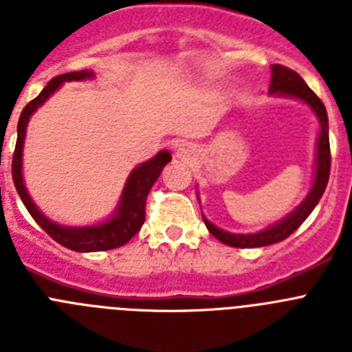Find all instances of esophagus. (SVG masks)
Returning <instances> with one entry per match:
<instances>
[{"instance_id": "esophagus-1", "label": "esophagus", "mask_w": 352, "mask_h": 352, "mask_svg": "<svg viewBox=\"0 0 352 352\" xmlns=\"http://www.w3.org/2000/svg\"><path fill=\"white\" fill-rule=\"evenodd\" d=\"M176 155H178L182 160H190V158L195 155V148L190 144V142H183V144L178 148V151H176Z\"/></svg>"}]
</instances>
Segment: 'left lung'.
<instances>
[{
    "instance_id": "obj_1",
    "label": "left lung",
    "mask_w": 352,
    "mask_h": 352,
    "mask_svg": "<svg viewBox=\"0 0 352 352\" xmlns=\"http://www.w3.org/2000/svg\"><path fill=\"white\" fill-rule=\"evenodd\" d=\"M272 86L270 91L272 93H282L287 96H296L300 100L307 102L310 107L316 111L317 118H319V141H317V169H316V182H314L312 190H310L309 197L305 199L301 206L296 211H292L287 219L278 222L276 226L270 227L266 231L256 232V234H231L226 232L219 227H214L213 223L208 222L203 217L204 223H206L208 231L214 236V238L222 241V243L229 245L234 248H254V247H266V245L278 243L282 239L289 238L292 232L296 231L298 227L307 220L314 208L317 206L319 199L322 197L326 190L329 179V169H331V153H329V135H328V114H326V107L321 102V98L307 86L300 74L291 68L284 67V65H273L272 67Z\"/></svg>"
}]
</instances>
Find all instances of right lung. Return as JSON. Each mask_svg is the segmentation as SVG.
<instances>
[{"label":"right lung","instance_id":"obj_1","mask_svg":"<svg viewBox=\"0 0 352 352\" xmlns=\"http://www.w3.org/2000/svg\"><path fill=\"white\" fill-rule=\"evenodd\" d=\"M93 74L88 70L80 72H68V74H61V76L54 77L47 82V86L40 91L36 98L30 102L26 107L23 109L21 118L17 123V142H15L14 157H12V178H14L15 190H17L19 197L24 203L26 210L33 217L36 223L42 227L43 231L47 232L54 241H58L63 247L70 248L76 252H102L111 250V248L123 247L129 243L133 236L141 231L142 223L146 220V199H148L151 186L160 176L162 169L166 167V164L170 162V155L167 151H160L155 158L144 162L142 166L130 174L129 182L125 185V190L121 195V203L118 208V213L109 222L100 223L95 227H82V229H70V227H61L52 223L47 220L35 208V204L31 203L30 195H28L26 188L23 183V173H21V157H23V144L24 135H26V125L28 120L36 109L47 100L49 96L60 88L65 80H80L88 79Z\"/></svg>","mask_w":352,"mask_h":352}]
</instances>
